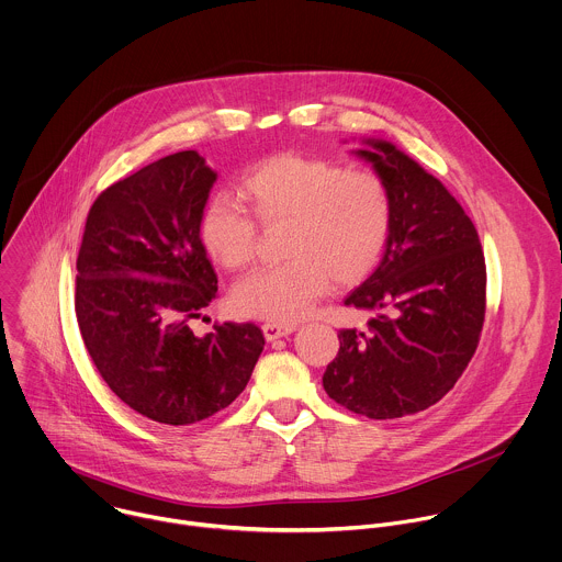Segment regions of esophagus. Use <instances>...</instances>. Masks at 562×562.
<instances>
[{"label":"esophagus","instance_id":"obj_1","mask_svg":"<svg viewBox=\"0 0 562 562\" xmlns=\"http://www.w3.org/2000/svg\"><path fill=\"white\" fill-rule=\"evenodd\" d=\"M293 330H295L293 324H276V322L262 324V333H265L267 341H276V339H280V337H286V335H291Z\"/></svg>","mask_w":562,"mask_h":562}]
</instances>
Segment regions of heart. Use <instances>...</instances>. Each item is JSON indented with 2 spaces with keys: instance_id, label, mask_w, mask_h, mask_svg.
Wrapping results in <instances>:
<instances>
[{
  "instance_id": "b5f03b06",
  "label": "heart",
  "mask_w": 562,
  "mask_h": 562,
  "mask_svg": "<svg viewBox=\"0 0 562 562\" xmlns=\"http://www.w3.org/2000/svg\"><path fill=\"white\" fill-rule=\"evenodd\" d=\"M245 207L214 199L199 225L210 258L229 271L247 269L258 251V223L286 225L284 265L262 269L234 289L243 315L289 324L304 317L330 289L352 286L374 271L394 225V199L374 170L276 155L254 166L238 186Z\"/></svg>"
}]
</instances>
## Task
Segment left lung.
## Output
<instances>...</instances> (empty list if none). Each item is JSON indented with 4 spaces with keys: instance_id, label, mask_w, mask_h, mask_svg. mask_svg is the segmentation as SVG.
<instances>
[{
    "instance_id": "obj_1",
    "label": "left lung",
    "mask_w": 562,
    "mask_h": 562,
    "mask_svg": "<svg viewBox=\"0 0 562 562\" xmlns=\"http://www.w3.org/2000/svg\"><path fill=\"white\" fill-rule=\"evenodd\" d=\"M359 150L387 181L394 225L376 271L346 306L374 311L366 330L341 328L326 394L372 420L436 405L473 359L486 317V260L451 192L390 142Z\"/></svg>"
}]
</instances>
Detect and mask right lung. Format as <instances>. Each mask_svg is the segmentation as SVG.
<instances>
[{
	"label": "right lung",
	"mask_w": 562,
	"mask_h": 562,
	"mask_svg": "<svg viewBox=\"0 0 562 562\" xmlns=\"http://www.w3.org/2000/svg\"><path fill=\"white\" fill-rule=\"evenodd\" d=\"M214 181L196 150L120 179L89 207L76 260L74 308L95 370L133 412L172 427L232 405L265 346L251 322L190 328L218 289L199 238Z\"/></svg>",
	"instance_id": "add662e5"
}]
</instances>
